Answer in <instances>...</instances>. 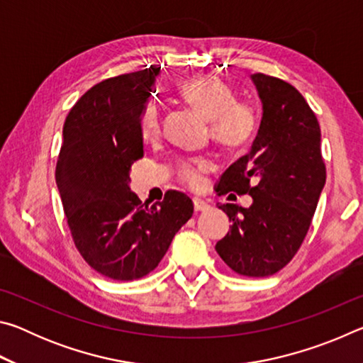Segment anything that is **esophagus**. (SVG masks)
I'll return each instance as SVG.
<instances>
[{"label": "esophagus", "mask_w": 363, "mask_h": 363, "mask_svg": "<svg viewBox=\"0 0 363 363\" xmlns=\"http://www.w3.org/2000/svg\"><path fill=\"white\" fill-rule=\"evenodd\" d=\"M194 208H195V211H208L211 208V205L208 203L206 200H201V199H194Z\"/></svg>", "instance_id": "obj_1"}]
</instances>
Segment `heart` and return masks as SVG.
Listing matches in <instances>:
<instances>
[{"label": "heart", "instance_id": "b5f03b06", "mask_svg": "<svg viewBox=\"0 0 363 363\" xmlns=\"http://www.w3.org/2000/svg\"><path fill=\"white\" fill-rule=\"evenodd\" d=\"M181 94L210 118L211 136L219 145L238 150L247 145L257 130V112L248 102L237 101L235 91L223 79L213 75H201L186 79L181 84ZM162 120L155 102H147L139 115V134L145 143L160 136ZM211 168L210 160L189 158L177 167V176L189 187H199L201 176Z\"/></svg>", "mask_w": 363, "mask_h": 363}]
</instances>
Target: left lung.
I'll list each match as a JSON object with an SVG mask.
<instances>
[{"instance_id": "left-lung-1", "label": "left lung", "mask_w": 363, "mask_h": 363, "mask_svg": "<svg viewBox=\"0 0 363 363\" xmlns=\"http://www.w3.org/2000/svg\"><path fill=\"white\" fill-rule=\"evenodd\" d=\"M251 79L262 102L259 130L251 150L220 176L216 192L248 194L253 203L219 206L232 225L216 251L233 272L269 277L284 269L304 242L327 169L320 126L303 94L264 73Z\"/></svg>"}]
</instances>
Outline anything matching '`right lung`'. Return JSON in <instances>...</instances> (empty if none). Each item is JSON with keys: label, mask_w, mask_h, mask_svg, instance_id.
I'll use <instances>...</instances> for the list:
<instances>
[{"label": "right lung", "mask_w": 363, "mask_h": 363, "mask_svg": "<svg viewBox=\"0 0 363 363\" xmlns=\"http://www.w3.org/2000/svg\"><path fill=\"white\" fill-rule=\"evenodd\" d=\"M158 73L150 65L104 79L64 123L56 182L67 224L83 259L112 280L152 272L194 213L192 200L177 190L149 205L128 186L131 164L144 157L139 115Z\"/></svg>", "instance_id": "add662e5"}]
</instances>
